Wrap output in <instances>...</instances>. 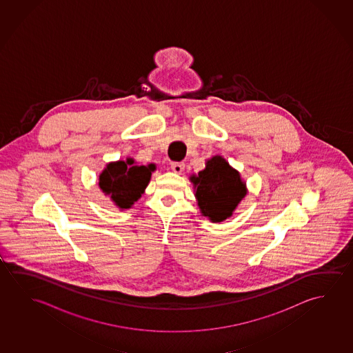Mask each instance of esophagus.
Here are the masks:
<instances>
[{"label":"esophagus","mask_w":353,"mask_h":353,"mask_svg":"<svg viewBox=\"0 0 353 353\" xmlns=\"http://www.w3.org/2000/svg\"><path fill=\"white\" fill-rule=\"evenodd\" d=\"M170 168L174 173L180 174L185 168V164L183 162H172L170 163Z\"/></svg>","instance_id":"34e87169"}]
</instances>
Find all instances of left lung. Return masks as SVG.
I'll return each instance as SVG.
<instances>
[{
	"instance_id": "1",
	"label": "left lung",
	"mask_w": 353,
	"mask_h": 353,
	"mask_svg": "<svg viewBox=\"0 0 353 353\" xmlns=\"http://www.w3.org/2000/svg\"><path fill=\"white\" fill-rule=\"evenodd\" d=\"M195 185L196 199L202 214L212 222H221L232 216L245 196V184L241 175L222 157H213L199 175L191 176Z\"/></svg>"
}]
</instances>
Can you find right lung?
<instances>
[{
	"label": "right lung",
	"mask_w": 353,
	"mask_h": 353,
	"mask_svg": "<svg viewBox=\"0 0 353 353\" xmlns=\"http://www.w3.org/2000/svg\"><path fill=\"white\" fill-rule=\"evenodd\" d=\"M153 170V164L136 165L132 159L110 163L99 175V186L117 206L130 208L143 194Z\"/></svg>",
	"instance_id": "1"
}]
</instances>
